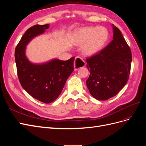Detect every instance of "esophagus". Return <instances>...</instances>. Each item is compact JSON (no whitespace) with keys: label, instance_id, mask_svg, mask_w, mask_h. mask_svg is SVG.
<instances>
[{"label":"esophagus","instance_id":"esophagus-1","mask_svg":"<svg viewBox=\"0 0 146 146\" xmlns=\"http://www.w3.org/2000/svg\"><path fill=\"white\" fill-rule=\"evenodd\" d=\"M86 65L85 61L79 56H77L75 59V64H74V69L75 70H77L83 66Z\"/></svg>","mask_w":146,"mask_h":146}]
</instances>
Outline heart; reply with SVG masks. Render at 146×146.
I'll return each mask as SVG.
<instances>
[{
  "instance_id": "obj_1",
  "label": "heart",
  "mask_w": 146,
  "mask_h": 146,
  "mask_svg": "<svg viewBox=\"0 0 146 146\" xmlns=\"http://www.w3.org/2000/svg\"><path fill=\"white\" fill-rule=\"evenodd\" d=\"M109 34L104 27H87L77 30L74 33L73 41L83 45L82 51L87 55H93L99 52L107 42Z\"/></svg>"
}]
</instances>
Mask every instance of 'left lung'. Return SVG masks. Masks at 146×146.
<instances>
[{
	"label": "left lung",
	"instance_id": "left-lung-1",
	"mask_svg": "<svg viewBox=\"0 0 146 146\" xmlns=\"http://www.w3.org/2000/svg\"><path fill=\"white\" fill-rule=\"evenodd\" d=\"M113 39L103 50L86 59L90 75L86 85L99 100L115 96L129 80L131 52L118 28L113 24Z\"/></svg>",
	"mask_w": 146,
	"mask_h": 146
}]
</instances>
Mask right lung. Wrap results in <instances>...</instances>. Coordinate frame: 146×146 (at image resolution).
<instances>
[{"mask_svg":"<svg viewBox=\"0 0 146 146\" xmlns=\"http://www.w3.org/2000/svg\"><path fill=\"white\" fill-rule=\"evenodd\" d=\"M49 24L35 25L29 28L15 48V57L17 76L21 85L33 98L45 104L54 101L61 94L68 78L74 70L75 57L67 61L52 60L36 64L25 56V48L35 36L48 29Z\"/></svg>","mask_w":146,"mask_h":146,"instance_id":"1","label":"right lung"}]
</instances>
